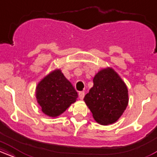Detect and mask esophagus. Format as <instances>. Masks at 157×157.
<instances>
[{"mask_svg": "<svg viewBox=\"0 0 157 157\" xmlns=\"http://www.w3.org/2000/svg\"><path fill=\"white\" fill-rule=\"evenodd\" d=\"M84 96H85V92L83 91H80V92H79V97H80V100H82V99L84 98Z\"/></svg>", "mask_w": 157, "mask_h": 157, "instance_id": "obj_1", "label": "esophagus"}]
</instances>
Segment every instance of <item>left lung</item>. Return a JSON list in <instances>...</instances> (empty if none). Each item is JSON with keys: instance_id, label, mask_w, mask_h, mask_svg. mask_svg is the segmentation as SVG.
<instances>
[{"instance_id": "8db88e82", "label": "left lung", "mask_w": 157, "mask_h": 157, "mask_svg": "<svg viewBox=\"0 0 157 157\" xmlns=\"http://www.w3.org/2000/svg\"><path fill=\"white\" fill-rule=\"evenodd\" d=\"M94 86L84 97L93 117L100 125L114 123L128 103V88L113 68L100 70L93 79Z\"/></svg>"}]
</instances>
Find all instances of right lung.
<instances>
[{
    "instance_id": "1",
    "label": "right lung",
    "mask_w": 157,
    "mask_h": 157,
    "mask_svg": "<svg viewBox=\"0 0 157 157\" xmlns=\"http://www.w3.org/2000/svg\"><path fill=\"white\" fill-rule=\"evenodd\" d=\"M37 103L45 114L56 117L76 102L78 94L60 69L44 77L36 87Z\"/></svg>"
}]
</instances>
